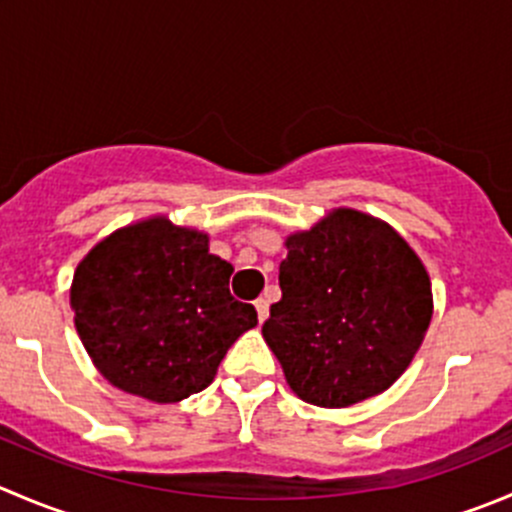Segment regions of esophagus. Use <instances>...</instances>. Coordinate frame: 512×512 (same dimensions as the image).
<instances>
[{
	"label": "esophagus",
	"instance_id": "obj_1",
	"mask_svg": "<svg viewBox=\"0 0 512 512\" xmlns=\"http://www.w3.org/2000/svg\"><path fill=\"white\" fill-rule=\"evenodd\" d=\"M255 310H257V320L265 322L267 315H270V302H267L265 297H260V300H255Z\"/></svg>",
	"mask_w": 512,
	"mask_h": 512
}]
</instances>
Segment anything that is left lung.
Here are the masks:
<instances>
[{
  "label": "left lung",
  "mask_w": 512,
  "mask_h": 512,
  "mask_svg": "<svg viewBox=\"0 0 512 512\" xmlns=\"http://www.w3.org/2000/svg\"><path fill=\"white\" fill-rule=\"evenodd\" d=\"M282 300L262 337L297 398L347 408L388 390L433 317L430 277L413 247L365 212L340 207L285 240Z\"/></svg>",
  "instance_id": "1"
}]
</instances>
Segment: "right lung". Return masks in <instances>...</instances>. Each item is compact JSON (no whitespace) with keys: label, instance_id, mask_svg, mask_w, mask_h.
Instances as JSON below:
<instances>
[{"label":"right lung","instance_id":"right-lung-1","mask_svg":"<svg viewBox=\"0 0 512 512\" xmlns=\"http://www.w3.org/2000/svg\"><path fill=\"white\" fill-rule=\"evenodd\" d=\"M230 275L205 232L150 217L114 230L79 262L74 327L114 388L180 403L215 380L232 342L257 325L255 307L230 295Z\"/></svg>","mask_w":512,"mask_h":512}]
</instances>
